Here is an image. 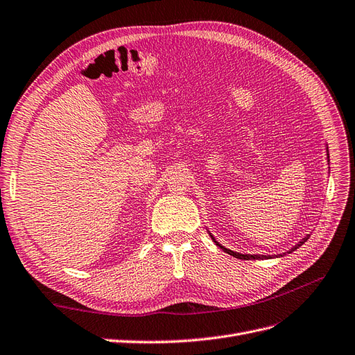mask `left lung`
<instances>
[{"mask_svg": "<svg viewBox=\"0 0 355 355\" xmlns=\"http://www.w3.org/2000/svg\"><path fill=\"white\" fill-rule=\"evenodd\" d=\"M211 239H213V237H211ZM213 241H214V243H216V244H218V245L220 247V249H222V250H225V252H227L228 254H231V256H234V257H237V259H245V261H249V259H263V257H266V256H259V254H241V253H237V252H232V250H228V249H225V247H222V245H220V244H219V243H218L216 240H214V239H213ZM305 241H306V239H304V240H302V241H300V243H299L297 245H295V247H293V249H292V250H290L288 253H292L293 250H296V249H297V247H300V245H302V244H304Z\"/></svg>", "mask_w": 355, "mask_h": 355, "instance_id": "left-lung-1", "label": "left lung"}]
</instances>
